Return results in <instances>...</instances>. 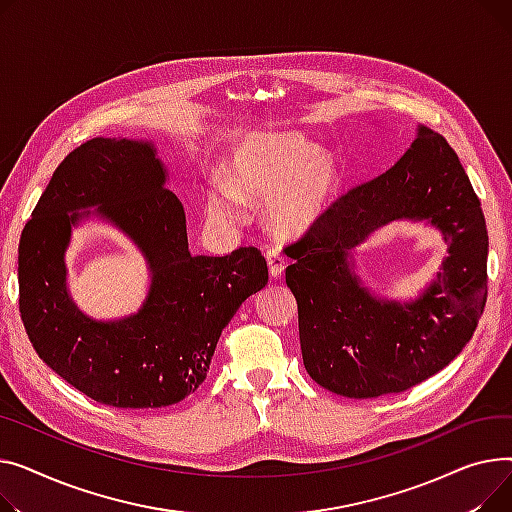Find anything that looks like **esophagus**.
Returning <instances> with one entry per match:
<instances>
[{
  "instance_id": "34e87169",
  "label": "esophagus",
  "mask_w": 512,
  "mask_h": 512,
  "mask_svg": "<svg viewBox=\"0 0 512 512\" xmlns=\"http://www.w3.org/2000/svg\"><path fill=\"white\" fill-rule=\"evenodd\" d=\"M266 264H268V273L273 279H279L285 270V256L279 250H268L266 252Z\"/></svg>"
}]
</instances>
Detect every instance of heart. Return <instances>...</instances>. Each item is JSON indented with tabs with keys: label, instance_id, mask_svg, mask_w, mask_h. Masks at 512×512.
<instances>
[{
	"label": "heart",
	"instance_id": "b5f03b06",
	"mask_svg": "<svg viewBox=\"0 0 512 512\" xmlns=\"http://www.w3.org/2000/svg\"><path fill=\"white\" fill-rule=\"evenodd\" d=\"M339 188V171L328 153L295 132L254 134L229 161V182L208 192L210 215L237 223L246 200H264V221L281 237L308 233L326 213Z\"/></svg>",
	"mask_w": 512,
	"mask_h": 512
}]
</instances>
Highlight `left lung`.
Instances as JSON below:
<instances>
[{"label": "left lung", "instance_id": "obj_1", "mask_svg": "<svg viewBox=\"0 0 512 512\" xmlns=\"http://www.w3.org/2000/svg\"><path fill=\"white\" fill-rule=\"evenodd\" d=\"M393 220L434 226L449 254L427 289L405 303L380 298L354 273V248ZM285 252L304 366L341 397L403 393L434 376L469 343L486 306V219L457 153L428 128Z\"/></svg>", "mask_w": 512, "mask_h": 512}]
</instances>
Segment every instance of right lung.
I'll use <instances>...</instances> for the list:
<instances>
[{"mask_svg":"<svg viewBox=\"0 0 512 512\" xmlns=\"http://www.w3.org/2000/svg\"><path fill=\"white\" fill-rule=\"evenodd\" d=\"M153 140L93 138L62 161L18 248L20 316L43 362L97 403L153 409L204 382L223 328L268 283L256 248L194 256L184 204ZM97 218L122 230L149 268V293L115 321L84 315L67 289L73 229Z\"/></svg>","mask_w":512,"mask_h":512,"instance_id":"1","label":"right lung"}]
</instances>
